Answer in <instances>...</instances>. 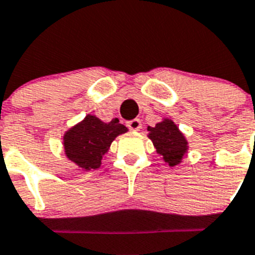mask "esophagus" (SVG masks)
Masks as SVG:
<instances>
[{"label": "esophagus", "instance_id": "obj_1", "mask_svg": "<svg viewBox=\"0 0 255 255\" xmlns=\"http://www.w3.org/2000/svg\"><path fill=\"white\" fill-rule=\"evenodd\" d=\"M127 127L129 128L131 131H138L141 128L140 119H132V121L127 122Z\"/></svg>", "mask_w": 255, "mask_h": 255}]
</instances>
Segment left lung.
<instances>
[{
	"instance_id": "8db88e82",
	"label": "left lung",
	"mask_w": 255,
	"mask_h": 255,
	"mask_svg": "<svg viewBox=\"0 0 255 255\" xmlns=\"http://www.w3.org/2000/svg\"><path fill=\"white\" fill-rule=\"evenodd\" d=\"M149 137L153 141L157 153L163 155L164 162L170 166L180 163L181 158L187 151V141L179 131V128L170 119L155 124V127H149Z\"/></svg>"
}]
</instances>
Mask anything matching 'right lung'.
Returning a JSON list of instances; mask_svg holds the SVG:
<instances>
[{"label":"right lung","instance_id":"obj_1","mask_svg":"<svg viewBox=\"0 0 255 255\" xmlns=\"http://www.w3.org/2000/svg\"><path fill=\"white\" fill-rule=\"evenodd\" d=\"M127 132V128L113 119L104 123L93 115H88L81 123L65 134V151L79 167L96 170L101 166V159L118 134Z\"/></svg>","mask_w":255,"mask_h":255}]
</instances>
